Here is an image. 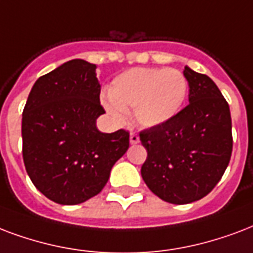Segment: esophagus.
<instances>
[{
  "instance_id": "obj_1",
  "label": "esophagus",
  "mask_w": 253,
  "mask_h": 253,
  "mask_svg": "<svg viewBox=\"0 0 253 253\" xmlns=\"http://www.w3.org/2000/svg\"><path fill=\"white\" fill-rule=\"evenodd\" d=\"M130 143L131 144L139 143V136H138V134H135V132H131V134H130Z\"/></svg>"
}]
</instances>
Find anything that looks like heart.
<instances>
[{"instance_id":"b5f03b06","label":"heart","mask_w":253,"mask_h":253,"mask_svg":"<svg viewBox=\"0 0 253 253\" xmlns=\"http://www.w3.org/2000/svg\"><path fill=\"white\" fill-rule=\"evenodd\" d=\"M188 95V82L176 69L135 67L121 73L109 87L103 107L115 121L122 122L125 111L132 110L142 127L163 126L176 118Z\"/></svg>"}]
</instances>
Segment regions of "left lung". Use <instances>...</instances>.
Masks as SVG:
<instances>
[{"mask_svg": "<svg viewBox=\"0 0 253 253\" xmlns=\"http://www.w3.org/2000/svg\"><path fill=\"white\" fill-rule=\"evenodd\" d=\"M188 102L171 122L143 130L147 159L140 173L162 200L187 204L208 195L223 176L232 152L229 106L215 82L184 66Z\"/></svg>", "mask_w": 253, "mask_h": 253, "instance_id": "1", "label": "left lung"}]
</instances>
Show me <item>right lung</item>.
Instances as JSON below:
<instances>
[{
    "label": "right lung",
    "mask_w": 253,
    "mask_h": 253,
    "mask_svg": "<svg viewBox=\"0 0 253 253\" xmlns=\"http://www.w3.org/2000/svg\"><path fill=\"white\" fill-rule=\"evenodd\" d=\"M96 66L71 59L36 81L22 114V155L33 184L58 204L84 203L98 195L128 132L96 128L105 114Z\"/></svg>",
    "instance_id": "obj_1"
}]
</instances>
